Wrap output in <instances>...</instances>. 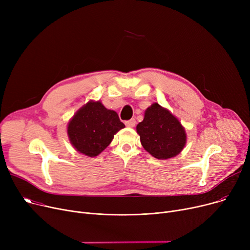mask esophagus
I'll list each match as a JSON object with an SVG mask.
<instances>
[{
    "label": "esophagus",
    "mask_w": 250,
    "mask_h": 250,
    "mask_svg": "<svg viewBox=\"0 0 250 250\" xmlns=\"http://www.w3.org/2000/svg\"><path fill=\"white\" fill-rule=\"evenodd\" d=\"M125 124V125H126V126L133 127V126H135V125H136V120H135V118H132V120L126 121Z\"/></svg>",
    "instance_id": "esophagus-1"
}]
</instances>
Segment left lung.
Wrapping results in <instances>:
<instances>
[{
    "label": "left lung",
    "mask_w": 250,
    "mask_h": 250,
    "mask_svg": "<svg viewBox=\"0 0 250 250\" xmlns=\"http://www.w3.org/2000/svg\"><path fill=\"white\" fill-rule=\"evenodd\" d=\"M137 132L144 149L157 159L172 158L187 143L186 130L179 121L158 103L147 108Z\"/></svg>",
    "instance_id": "8db88e82"
}]
</instances>
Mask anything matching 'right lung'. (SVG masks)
I'll return each mask as SVG.
<instances>
[{"label": "right lung", "instance_id": "obj_1", "mask_svg": "<svg viewBox=\"0 0 250 250\" xmlns=\"http://www.w3.org/2000/svg\"><path fill=\"white\" fill-rule=\"evenodd\" d=\"M125 127L117 113L106 109L100 101H89L79 109L68 125V135L74 148L95 157L111 143L114 135Z\"/></svg>", "mask_w": 250, "mask_h": 250}]
</instances>
